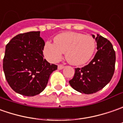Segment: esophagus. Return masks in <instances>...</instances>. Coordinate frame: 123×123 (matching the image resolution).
<instances>
[{
  "mask_svg": "<svg viewBox=\"0 0 123 123\" xmlns=\"http://www.w3.org/2000/svg\"><path fill=\"white\" fill-rule=\"evenodd\" d=\"M64 67H64V65H58V69L59 70L62 69Z\"/></svg>",
  "mask_w": 123,
  "mask_h": 123,
  "instance_id": "34e87169",
  "label": "esophagus"
}]
</instances>
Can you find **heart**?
<instances>
[{"label":"heart","instance_id":"heart-1","mask_svg":"<svg viewBox=\"0 0 123 123\" xmlns=\"http://www.w3.org/2000/svg\"><path fill=\"white\" fill-rule=\"evenodd\" d=\"M96 48L95 39L89 35L75 32H63L54 38V43L46 42L43 54L48 61L56 62L65 52L66 60L74 65H81L88 61Z\"/></svg>","mask_w":123,"mask_h":123}]
</instances>
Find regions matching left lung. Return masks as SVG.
I'll use <instances>...</instances> for the list:
<instances>
[{
	"label": "left lung",
	"mask_w": 123,
	"mask_h": 123,
	"mask_svg": "<svg viewBox=\"0 0 123 123\" xmlns=\"http://www.w3.org/2000/svg\"><path fill=\"white\" fill-rule=\"evenodd\" d=\"M95 39L97 51L94 58L87 65L75 68L74 76L69 82L74 89L82 93L100 91L110 82L114 73L116 54L112 44L99 35Z\"/></svg>",
	"instance_id": "8db88e82"
}]
</instances>
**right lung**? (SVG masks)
<instances>
[{
    "label": "right lung",
    "mask_w": 123,
    "mask_h": 123,
    "mask_svg": "<svg viewBox=\"0 0 123 123\" xmlns=\"http://www.w3.org/2000/svg\"><path fill=\"white\" fill-rule=\"evenodd\" d=\"M45 42L40 31L19 34L6 45L3 58L5 78L13 91L32 97L45 89L58 66L43 58Z\"/></svg>",
    "instance_id": "1"
}]
</instances>
